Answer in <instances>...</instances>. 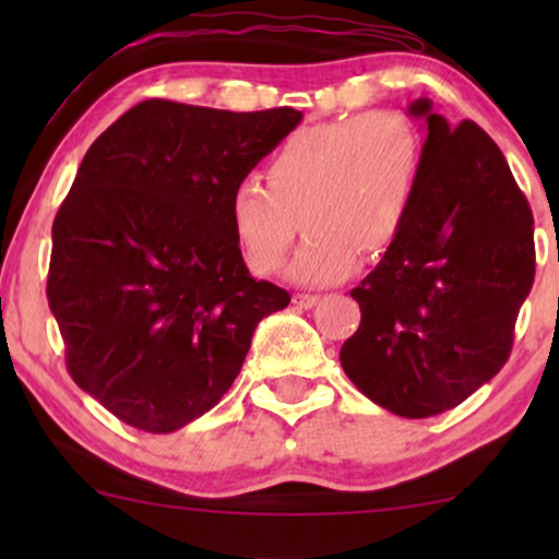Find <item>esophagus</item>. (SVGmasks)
<instances>
[{
    "label": "esophagus",
    "instance_id": "1",
    "mask_svg": "<svg viewBox=\"0 0 559 559\" xmlns=\"http://www.w3.org/2000/svg\"><path fill=\"white\" fill-rule=\"evenodd\" d=\"M320 297L318 295H310V293H300L295 295V305L297 308H312V305H318Z\"/></svg>",
    "mask_w": 559,
    "mask_h": 559
}]
</instances>
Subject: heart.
Wrapping results in <instances>:
<instances>
[{
	"instance_id": "heart-1",
	"label": "heart",
	"mask_w": 559,
	"mask_h": 559,
	"mask_svg": "<svg viewBox=\"0 0 559 559\" xmlns=\"http://www.w3.org/2000/svg\"><path fill=\"white\" fill-rule=\"evenodd\" d=\"M419 170L423 144L402 114L373 111L297 129L266 163V186L241 178L228 195L243 262L254 274L280 272L305 226L312 236L293 277L308 285L341 280L361 251L379 254L396 239L415 203Z\"/></svg>"
}]
</instances>
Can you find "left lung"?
Segmentation results:
<instances>
[{
	"mask_svg": "<svg viewBox=\"0 0 559 559\" xmlns=\"http://www.w3.org/2000/svg\"><path fill=\"white\" fill-rule=\"evenodd\" d=\"M417 195L402 231L350 297L361 325L341 348L358 392L423 419L468 400L509 361L534 282V218L507 157L476 121L450 127L430 98Z\"/></svg>",
	"mask_w": 559,
	"mask_h": 559,
	"instance_id": "8db88e82",
	"label": "left lung"
}]
</instances>
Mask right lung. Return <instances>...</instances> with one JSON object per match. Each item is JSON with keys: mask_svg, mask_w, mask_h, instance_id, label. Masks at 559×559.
Listing matches in <instances>:
<instances>
[{"mask_svg": "<svg viewBox=\"0 0 559 559\" xmlns=\"http://www.w3.org/2000/svg\"><path fill=\"white\" fill-rule=\"evenodd\" d=\"M302 111L150 98L91 144L52 221L48 302L75 384L144 432H175L239 377L289 293L254 280L228 195Z\"/></svg>", "mask_w": 559, "mask_h": 559, "instance_id": "add662e5", "label": "right lung"}]
</instances>
